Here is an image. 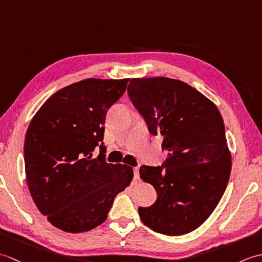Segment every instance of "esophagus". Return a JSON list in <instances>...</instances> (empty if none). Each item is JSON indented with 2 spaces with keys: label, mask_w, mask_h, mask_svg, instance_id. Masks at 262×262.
Wrapping results in <instances>:
<instances>
[{
  "label": "esophagus",
  "mask_w": 262,
  "mask_h": 262,
  "mask_svg": "<svg viewBox=\"0 0 262 262\" xmlns=\"http://www.w3.org/2000/svg\"><path fill=\"white\" fill-rule=\"evenodd\" d=\"M134 179L138 180L140 179V169L134 168Z\"/></svg>",
  "instance_id": "34e87169"
}]
</instances>
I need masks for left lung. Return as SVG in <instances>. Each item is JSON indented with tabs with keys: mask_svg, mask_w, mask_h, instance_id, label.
Wrapping results in <instances>:
<instances>
[{
	"mask_svg": "<svg viewBox=\"0 0 262 262\" xmlns=\"http://www.w3.org/2000/svg\"><path fill=\"white\" fill-rule=\"evenodd\" d=\"M127 92L149 133L163 137L162 149L168 152L163 165L141 166V178L158 198L138 214L155 232L187 234L213 213L230 179L223 118L214 102L179 80L132 79Z\"/></svg>",
	"mask_w": 262,
	"mask_h": 262,
	"instance_id": "obj_1",
	"label": "left lung"
}]
</instances>
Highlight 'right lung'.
<instances>
[{
  "label": "right lung",
  "mask_w": 262,
  "mask_h": 262,
  "mask_svg": "<svg viewBox=\"0 0 262 262\" xmlns=\"http://www.w3.org/2000/svg\"><path fill=\"white\" fill-rule=\"evenodd\" d=\"M128 81L73 83L47 99L30 121L24 148L27 185L39 211L59 230L80 233L102 224L115 197L130 185L133 169L105 162L102 142L105 115Z\"/></svg>",
  "instance_id": "1"
}]
</instances>
